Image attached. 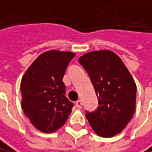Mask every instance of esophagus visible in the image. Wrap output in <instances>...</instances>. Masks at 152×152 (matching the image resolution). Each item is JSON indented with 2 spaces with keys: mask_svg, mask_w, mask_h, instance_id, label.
<instances>
[{
  "mask_svg": "<svg viewBox=\"0 0 152 152\" xmlns=\"http://www.w3.org/2000/svg\"><path fill=\"white\" fill-rule=\"evenodd\" d=\"M76 106L78 107L79 109H81L82 107H83V101L82 100H77L76 101Z\"/></svg>",
  "mask_w": 152,
  "mask_h": 152,
  "instance_id": "esophagus-1",
  "label": "esophagus"
}]
</instances>
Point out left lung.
Here are the masks:
<instances>
[{
    "label": "left lung",
    "instance_id": "8db88e82",
    "mask_svg": "<svg viewBox=\"0 0 152 152\" xmlns=\"http://www.w3.org/2000/svg\"><path fill=\"white\" fill-rule=\"evenodd\" d=\"M79 62L87 71L98 107L85 116L98 136L111 137L123 131L136 110L137 85L122 59L110 50L84 54Z\"/></svg>",
    "mask_w": 152,
    "mask_h": 152
}]
</instances>
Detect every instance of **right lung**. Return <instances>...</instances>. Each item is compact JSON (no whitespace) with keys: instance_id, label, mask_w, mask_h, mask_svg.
<instances>
[{"instance_id":"right-lung-1","label":"right lung","mask_w":152,"mask_h":152,"mask_svg":"<svg viewBox=\"0 0 152 152\" xmlns=\"http://www.w3.org/2000/svg\"><path fill=\"white\" fill-rule=\"evenodd\" d=\"M71 52L51 50L38 56L21 80V105L25 115L36 129L53 133L65 124L73 103L65 96L63 77Z\"/></svg>"}]
</instances>
